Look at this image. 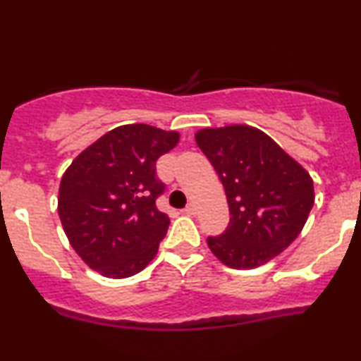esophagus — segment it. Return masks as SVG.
<instances>
[{"instance_id":"obj_1","label":"esophagus","mask_w":361,"mask_h":361,"mask_svg":"<svg viewBox=\"0 0 361 361\" xmlns=\"http://www.w3.org/2000/svg\"><path fill=\"white\" fill-rule=\"evenodd\" d=\"M185 214L186 215H195V214H197V207H195L193 204H188L185 207Z\"/></svg>"}]
</instances>
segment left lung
Here are the masks:
<instances>
[{"label": "left lung", "mask_w": 361, "mask_h": 361, "mask_svg": "<svg viewBox=\"0 0 361 361\" xmlns=\"http://www.w3.org/2000/svg\"><path fill=\"white\" fill-rule=\"evenodd\" d=\"M198 147L209 157L229 204V226L209 238L226 267L251 270L295 241L314 205L309 171L259 128L234 123L200 128Z\"/></svg>", "instance_id": "1"}]
</instances>
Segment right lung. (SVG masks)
<instances>
[{
  "label": "right lung",
  "instance_id": "add662e5",
  "mask_svg": "<svg viewBox=\"0 0 361 361\" xmlns=\"http://www.w3.org/2000/svg\"><path fill=\"white\" fill-rule=\"evenodd\" d=\"M180 142V132L128 123L106 132L78 154L59 185L57 212L69 244L91 270L127 279L154 259L168 233L156 207L164 185L157 157Z\"/></svg>",
  "mask_w": 361,
  "mask_h": 361
}]
</instances>
